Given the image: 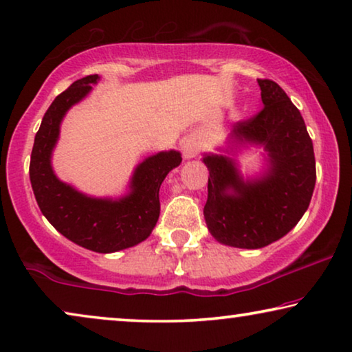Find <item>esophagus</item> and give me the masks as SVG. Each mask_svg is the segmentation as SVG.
I'll use <instances>...</instances> for the list:
<instances>
[{"label":"esophagus","instance_id":"esophagus-1","mask_svg":"<svg viewBox=\"0 0 352 352\" xmlns=\"http://www.w3.org/2000/svg\"><path fill=\"white\" fill-rule=\"evenodd\" d=\"M182 152H184L186 158H192L197 155V147L192 142L186 141V142H182Z\"/></svg>","mask_w":352,"mask_h":352}]
</instances>
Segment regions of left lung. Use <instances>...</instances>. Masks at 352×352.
I'll return each instance as SVG.
<instances>
[{
  "instance_id": "1",
  "label": "left lung",
  "mask_w": 352,
  "mask_h": 352,
  "mask_svg": "<svg viewBox=\"0 0 352 352\" xmlns=\"http://www.w3.org/2000/svg\"><path fill=\"white\" fill-rule=\"evenodd\" d=\"M258 85L264 107L235 123L230 134L240 144H263L269 171L243 182L229 157L204 158L210 171L206 226L218 242L237 248H263L290 232L316 186L314 148L300 110L276 81L259 78Z\"/></svg>"
}]
</instances>
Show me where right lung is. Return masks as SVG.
<instances>
[{"mask_svg":"<svg viewBox=\"0 0 352 352\" xmlns=\"http://www.w3.org/2000/svg\"><path fill=\"white\" fill-rule=\"evenodd\" d=\"M98 80V75L76 80L52 100L33 142L30 182L41 213L64 237L93 252L113 253L151 235L160 216L162 182L182 158L175 151L146 158L134 171L131 194L117 201L91 199L57 179L51 168V152L62 118Z\"/></svg>","mask_w":352,"mask_h":352,"instance_id":"obj_1","label":"right lung"}]
</instances>
